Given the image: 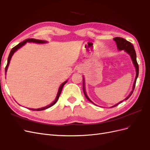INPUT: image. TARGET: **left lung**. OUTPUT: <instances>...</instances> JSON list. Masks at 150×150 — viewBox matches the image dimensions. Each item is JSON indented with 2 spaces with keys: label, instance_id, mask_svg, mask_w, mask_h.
I'll list each match as a JSON object with an SVG mask.
<instances>
[{
  "label": "left lung",
  "instance_id": "left-lung-1",
  "mask_svg": "<svg viewBox=\"0 0 150 150\" xmlns=\"http://www.w3.org/2000/svg\"><path fill=\"white\" fill-rule=\"evenodd\" d=\"M114 39L115 41L116 42V45H117V49H118L119 51H122V50H124V51L128 53L129 55L130 56L131 59H132V61H133V64L136 68V78H135V80H134V84H133V90L131 91V93L129 94V96L127 97L126 98H125V99H124V100H127L131 96V94H132V93H133V90L134 89V88H135V84H136V82H137V79L138 78V74H139V66H138V62H137V54H136V52H135V50H134V46H133V44H131L130 42H128V40H126V39H123V38H119V37H117V38H115L113 39ZM84 78H83V92H84V94L85 95L86 98H87L88 100L91 102L92 103H93L94 104H95L93 101H91V100L88 98V96H87V94H86V91H85V87H84ZM124 100H122L121 101H120V103H117L116 104H115V105L112 106L111 108L112 107H115L116 106L118 105L119 104L121 103L122 101H123Z\"/></svg>",
  "mask_w": 150,
  "mask_h": 150
}]
</instances>
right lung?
<instances>
[{"instance_id":"add662e5","label":"right lung","mask_w":150,"mask_h":150,"mask_svg":"<svg viewBox=\"0 0 150 150\" xmlns=\"http://www.w3.org/2000/svg\"><path fill=\"white\" fill-rule=\"evenodd\" d=\"M34 42V43H39V44H43V43H46V41H45V40H38V39H26L25 40H24V41L21 42V43H19V44H17V46H16L15 47H13L12 50L10 52V54L9 55H8V59H7V66L6 67V69H5V72L6 73L7 72V70L8 69V65H9V63H10V61H11V57H12L13 54H14V52L17 51L18 49H19V48H21V47H22L24 46V45H25L27 42ZM67 82V81H66L65 82L63 83L62 84H61V85L60 86L59 88V90H58V92H57V96H56V98L55 99V100H54L51 104H50L49 105L46 106V107H43V108H39V109H29V110H33V111H42V110H46V109H47L50 107L52 106L53 105H54L56 103V102L57 101L59 98V96L60 94L61 93V91H62V89L63 88V86H64V84Z\"/></svg>"}]
</instances>
